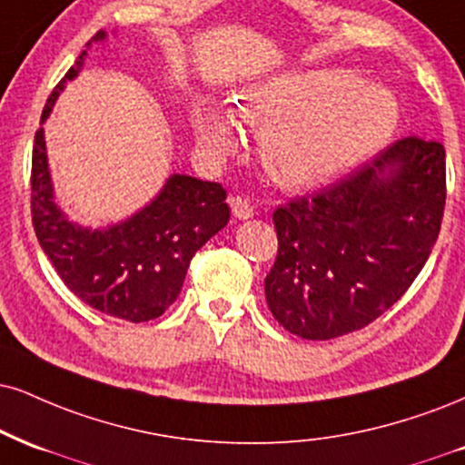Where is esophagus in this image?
Wrapping results in <instances>:
<instances>
[{
  "label": "esophagus",
  "mask_w": 465,
  "mask_h": 465,
  "mask_svg": "<svg viewBox=\"0 0 465 465\" xmlns=\"http://www.w3.org/2000/svg\"><path fill=\"white\" fill-rule=\"evenodd\" d=\"M229 205H232V212L233 216L240 218V221H247V218H251L255 214V208L253 203L247 197H232V201H229Z\"/></svg>",
  "instance_id": "1"
}]
</instances>
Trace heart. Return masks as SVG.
<instances>
[{"label":"heart","instance_id":"1","mask_svg":"<svg viewBox=\"0 0 465 465\" xmlns=\"http://www.w3.org/2000/svg\"><path fill=\"white\" fill-rule=\"evenodd\" d=\"M236 108L262 125V162L288 188H312L355 169L390 143L399 123V104L388 91L342 86L331 71H290L251 84ZM193 127L214 158L233 149L227 116L194 110Z\"/></svg>","mask_w":465,"mask_h":465}]
</instances>
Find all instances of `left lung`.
I'll list each match as a JSON object with an SVG mask.
<instances>
[{"label":"left lung","instance_id":"8db88e82","mask_svg":"<svg viewBox=\"0 0 465 465\" xmlns=\"http://www.w3.org/2000/svg\"><path fill=\"white\" fill-rule=\"evenodd\" d=\"M444 203V147L407 136L314 197L279 205V249L264 279L272 316L303 340L377 321L429 260Z\"/></svg>","mask_w":465,"mask_h":465}]
</instances>
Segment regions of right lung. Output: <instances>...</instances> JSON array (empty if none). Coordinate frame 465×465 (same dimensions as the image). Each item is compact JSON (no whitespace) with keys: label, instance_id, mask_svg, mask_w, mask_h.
I'll return each mask as SVG.
<instances>
[{"label":"right lung","instance_id":"1","mask_svg":"<svg viewBox=\"0 0 465 465\" xmlns=\"http://www.w3.org/2000/svg\"><path fill=\"white\" fill-rule=\"evenodd\" d=\"M97 32L45 104L47 121L66 82L82 71ZM221 183L171 175L158 197L141 212L105 229L71 223L55 205L45 132L38 127L32 151V223L55 272L77 299L104 314L130 322L153 321L175 303L190 260L229 221Z\"/></svg>","mask_w":465,"mask_h":465}]
</instances>
